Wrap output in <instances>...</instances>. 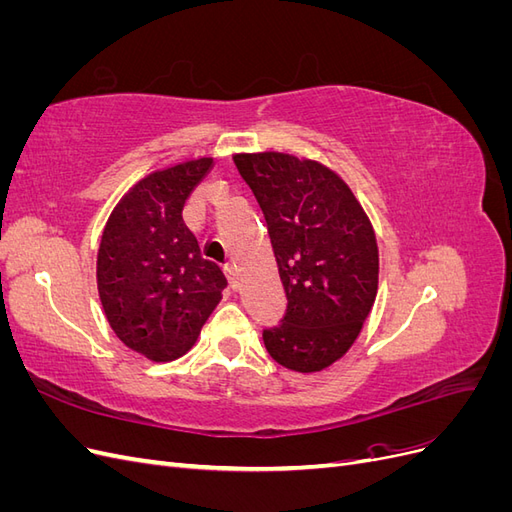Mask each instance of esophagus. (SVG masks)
<instances>
[{
    "label": "esophagus",
    "mask_w": 512,
    "mask_h": 512,
    "mask_svg": "<svg viewBox=\"0 0 512 512\" xmlns=\"http://www.w3.org/2000/svg\"><path fill=\"white\" fill-rule=\"evenodd\" d=\"M224 273H226V277H228V284H230V288L235 290V288L239 286V282H237V269H235V265H232V262H226V265H224Z\"/></svg>",
    "instance_id": "obj_1"
}]
</instances>
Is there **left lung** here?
I'll return each instance as SVG.
<instances>
[{"label": "left lung", "instance_id": "left-lung-1", "mask_svg": "<svg viewBox=\"0 0 512 512\" xmlns=\"http://www.w3.org/2000/svg\"><path fill=\"white\" fill-rule=\"evenodd\" d=\"M235 164L265 213L286 290V314L262 331L286 369L333 365L359 337L378 292V243L342 177L288 153H237Z\"/></svg>", "mask_w": 512, "mask_h": 512}]
</instances>
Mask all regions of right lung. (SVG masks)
Instances as JSON below:
<instances>
[{
	"mask_svg": "<svg viewBox=\"0 0 512 512\" xmlns=\"http://www.w3.org/2000/svg\"><path fill=\"white\" fill-rule=\"evenodd\" d=\"M213 166L198 158L147 175L119 200L98 250V292L115 335L149 361L188 352L226 277L200 256L181 211Z\"/></svg>",
	"mask_w": 512,
	"mask_h": 512,
	"instance_id": "add662e5",
	"label": "right lung"
}]
</instances>
